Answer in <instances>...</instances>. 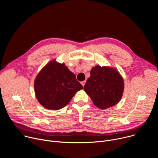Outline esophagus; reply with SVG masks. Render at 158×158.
Listing matches in <instances>:
<instances>
[{"instance_id": "34e87169", "label": "esophagus", "mask_w": 158, "mask_h": 158, "mask_svg": "<svg viewBox=\"0 0 158 158\" xmlns=\"http://www.w3.org/2000/svg\"><path fill=\"white\" fill-rule=\"evenodd\" d=\"M85 81H82V82H81V84L82 85V86L84 87V85H85Z\"/></svg>"}]
</instances>
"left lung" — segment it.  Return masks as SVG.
Masks as SVG:
<instances>
[{"mask_svg": "<svg viewBox=\"0 0 158 158\" xmlns=\"http://www.w3.org/2000/svg\"><path fill=\"white\" fill-rule=\"evenodd\" d=\"M84 90L95 106L105 109L120 101L124 91V81L116 70L96 65L91 69V76Z\"/></svg>", "mask_w": 158, "mask_h": 158, "instance_id": "obj_1", "label": "left lung"}]
</instances>
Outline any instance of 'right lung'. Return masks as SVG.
Returning <instances> with one entry per match:
<instances>
[{
  "label": "right lung",
  "instance_id": "1",
  "mask_svg": "<svg viewBox=\"0 0 158 158\" xmlns=\"http://www.w3.org/2000/svg\"><path fill=\"white\" fill-rule=\"evenodd\" d=\"M83 86L76 75L65 64L54 60L45 66L34 82L36 98L48 109L59 110L69 104L72 98Z\"/></svg>",
  "mask_w": 158,
  "mask_h": 158
}]
</instances>
